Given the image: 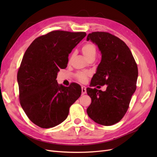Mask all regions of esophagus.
Here are the masks:
<instances>
[{
  "label": "esophagus",
  "instance_id": "esophagus-1",
  "mask_svg": "<svg viewBox=\"0 0 157 157\" xmlns=\"http://www.w3.org/2000/svg\"><path fill=\"white\" fill-rule=\"evenodd\" d=\"M82 95H84L86 93V88L84 86H82Z\"/></svg>",
  "mask_w": 157,
  "mask_h": 157
}]
</instances>
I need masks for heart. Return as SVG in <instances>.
Instances as JSON below:
<instances>
[{"label":"heart","mask_w":157,"mask_h":157,"mask_svg":"<svg viewBox=\"0 0 157 157\" xmlns=\"http://www.w3.org/2000/svg\"><path fill=\"white\" fill-rule=\"evenodd\" d=\"M82 52L86 59H88L90 57L96 56V48L92 43H86L82 47ZM90 75L89 72H79L76 75V77L79 81L84 82H86L87 80V77Z\"/></svg>","instance_id":"b5f03b06"}]
</instances>
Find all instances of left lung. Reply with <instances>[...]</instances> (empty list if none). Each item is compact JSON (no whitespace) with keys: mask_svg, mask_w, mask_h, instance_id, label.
<instances>
[{"mask_svg":"<svg viewBox=\"0 0 157 157\" xmlns=\"http://www.w3.org/2000/svg\"><path fill=\"white\" fill-rule=\"evenodd\" d=\"M98 46L101 59L90 86L107 85L105 91L87 88L92 99L87 109L95 122L111 126L119 122L126 113L136 91L138 70L128 46L118 37L106 32H93L87 36Z\"/></svg>","mask_w":157,"mask_h":157,"instance_id":"obj_1","label":"left lung"}]
</instances>
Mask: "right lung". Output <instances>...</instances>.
I'll use <instances>...</instances> for the list:
<instances>
[{
  "label": "right lung",
  "mask_w": 157,
  "mask_h": 157,
  "mask_svg": "<svg viewBox=\"0 0 157 157\" xmlns=\"http://www.w3.org/2000/svg\"><path fill=\"white\" fill-rule=\"evenodd\" d=\"M84 32L54 31L33 40L17 72L20 101L30 121L42 128L59 124L81 95L79 84L59 85L57 75L67 67L68 56L86 36Z\"/></svg>",
  "instance_id": "right-lung-1"
}]
</instances>
